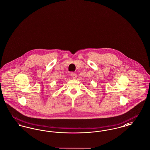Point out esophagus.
Returning <instances> with one entry per match:
<instances>
[{
    "mask_svg": "<svg viewBox=\"0 0 150 150\" xmlns=\"http://www.w3.org/2000/svg\"><path fill=\"white\" fill-rule=\"evenodd\" d=\"M71 76L72 79H74L76 78V77H77L76 74L75 73H74V72H72L71 74Z\"/></svg>",
    "mask_w": 150,
    "mask_h": 150,
    "instance_id": "1",
    "label": "esophagus"
}]
</instances>
